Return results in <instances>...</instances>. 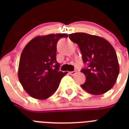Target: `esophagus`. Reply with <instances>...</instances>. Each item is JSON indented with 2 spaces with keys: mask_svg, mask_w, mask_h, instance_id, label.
Here are the masks:
<instances>
[{
  "mask_svg": "<svg viewBox=\"0 0 129 129\" xmlns=\"http://www.w3.org/2000/svg\"><path fill=\"white\" fill-rule=\"evenodd\" d=\"M69 74L70 75H72V76H74V75H75L76 74V71H73V72H69Z\"/></svg>",
  "mask_w": 129,
  "mask_h": 129,
  "instance_id": "esophagus-1",
  "label": "esophagus"
}]
</instances>
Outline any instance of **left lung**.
I'll return each instance as SVG.
<instances>
[{
	"label": "left lung",
	"instance_id": "1",
	"mask_svg": "<svg viewBox=\"0 0 129 129\" xmlns=\"http://www.w3.org/2000/svg\"><path fill=\"white\" fill-rule=\"evenodd\" d=\"M69 37L78 45L83 61L88 64L87 68L81 70L86 76L81 87L93 95L108 92L116 83L120 70L114 47L97 35L76 33L70 34Z\"/></svg>",
	"mask_w": 129,
	"mask_h": 129
}]
</instances>
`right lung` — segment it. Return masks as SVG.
<instances>
[{"label":"right lung","mask_w":129,"mask_h":129,"mask_svg":"<svg viewBox=\"0 0 129 129\" xmlns=\"http://www.w3.org/2000/svg\"><path fill=\"white\" fill-rule=\"evenodd\" d=\"M67 33L37 36L26 45L19 60L18 78L29 96L45 100L58 88L67 72L59 71L56 60L57 43Z\"/></svg>","instance_id":"add662e5"}]
</instances>
